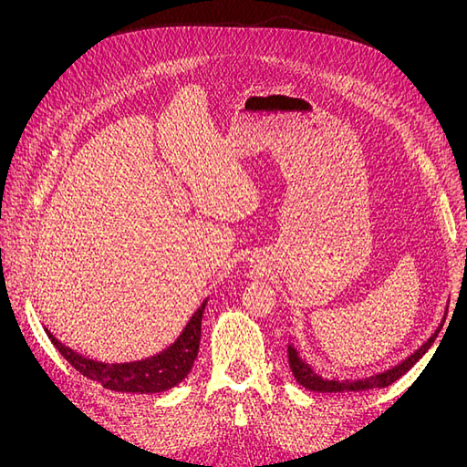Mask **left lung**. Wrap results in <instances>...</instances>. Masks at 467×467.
<instances>
[{
	"instance_id": "left-lung-1",
	"label": "left lung",
	"mask_w": 467,
	"mask_h": 467,
	"mask_svg": "<svg viewBox=\"0 0 467 467\" xmlns=\"http://www.w3.org/2000/svg\"><path fill=\"white\" fill-rule=\"evenodd\" d=\"M448 314V307L444 312V317L438 325L436 331L427 338L425 343H422L415 352H411L405 360H401L400 364L391 366V368L379 372L376 376L370 378H362V379H341V378H325L319 376L314 368L312 364H307L302 357L300 352L294 348V345H288V364H290V370L298 381L300 386H304L309 391H317V393H350V391H366V389H376V388H386L389 384H393L395 379H400L405 372H409L415 366V362H419L422 358V355L432 347V343L436 341L438 333H441L444 319Z\"/></svg>"
}]
</instances>
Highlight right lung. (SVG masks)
<instances>
[{
    "mask_svg": "<svg viewBox=\"0 0 467 467\" xmlns=\"http://www.w3.org/2000/svg\"><path fill=\"white\" fill-rule=\"evenodd\" d=\"M206 302L208 300H204L202 306L192 314L187 327L182 329L175 343L158 352V355L136 362H99L62 345L48 329L47 335L52 345L60 350V355L72 364L79 374L93 381H99V384H103V388L122 393H160L181 384L191 372L196 355H199L201 325Z\"/></svg>",
    "mask_w": 467,
    "mask_h": 467,
    "instance_id": "right-lung-1",
    "label": "right lung"
}]
</instances>
